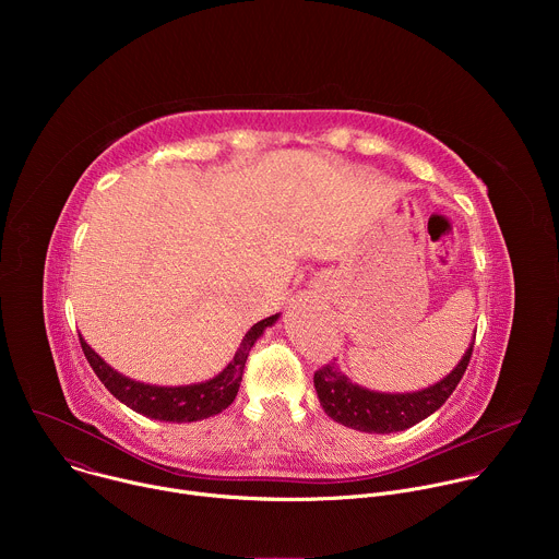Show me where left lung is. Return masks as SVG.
<instances>
[{
	"mask_svg": "<svg viewBox=\"0 0 559 559\" xmlns=\"http://www.w3.org/2000/svg\"><path fill=\"white\" fill-rule=\"evenodd\" d=\"M475 334L460 358V362L453 367L451 373H447L440 382L412 391V393H382L365 389L356 382H352L334 362L325 365L313 373V386L318 393V401L325 414L336 420L338 425H345L356 431L365 433H393L405 431L433 412H438L447 397L453 393L457 382L462 380L466 365L471 360Z\"/></svg>",
	"mask_w": 559,
	"mask_h": 559,
	"instance_id": "8db88e82",
	"label": "left lung"
}]
</instances>
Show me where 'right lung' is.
Here are the masks:
<instances>
[{"label":"right lung","mask_w":559,"mask_h":559,"mask_svg":"<svg viewBox=\"0 0 559 559\" xmlns=\"http://www.w3.org/2000/svg\"><path fill=\"white\" fill-rule=\"evenodd\" d=\"M281 313H274L270 318H263L259 321L241 341V347L236 349L234 358L227 362V367L205 380V382H194V384H179V386H158V384H147L132 380L117 369H112L84 338L79 334V341H82V349L97 373V378L104 382V386L117 397L119 403L130 407L132 412L152 418V420H164V423H197L205 420L210 416L221 414L227 409L234 397L238 393V386H241L243 380V369L246 360L250 356V349L254 343L263 336L267 328H272L278 321Z\"/></svg>","instance_id":"right-lung-1"}]
</instances>
